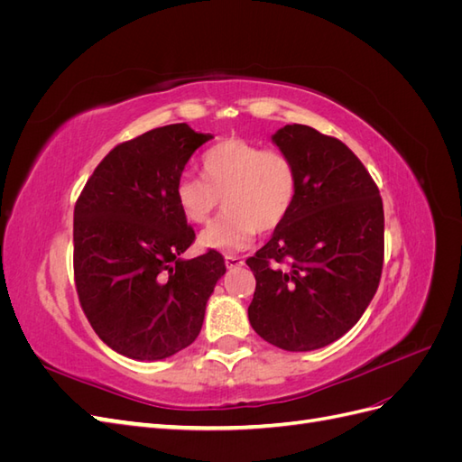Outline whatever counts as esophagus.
<instances>
[{"label":"esophagus","instance_id":"34e87169","mask_svg":"<svg viewBox=\"0 0 462 462\" xmlns=\"http://www.w3.org/2000/svg\"><path fill=\"white\" fill-rule=\"evenodd\" d=\"M226 265H227V270H236V268H241V265H245V260L239 256H226Z\"/></svg>","mask_w":462,"mask_h":462}]
</instances>
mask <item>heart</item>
<instances>
[{
	"mask_svg": "<svg viewBox=\"0 0 462 462\" xmlns=\"http://www.w3.org/2000/svg\"><path fill=\"white\" fill-rule=\"evenodd\" d=\"M204 183L183 175L175 185L180 214L202 226L223 199L221 216L200 233L199 245L219 254H235L270 233L289 216L297 194V171L287 153L229 138L209 148L200 162Z\"/></svg>",
	"mask_w": 462,
	"mask_h": 462,
	"instance_id": "1",
	"label": "heart"
}]
</instances>
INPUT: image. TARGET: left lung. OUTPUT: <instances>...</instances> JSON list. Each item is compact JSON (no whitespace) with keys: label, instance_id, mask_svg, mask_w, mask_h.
Here are the masks:
<instances>
[{"label":"left lung","instance_id":"left-lung-1","mask_svg":"<svg viewBox=\"0 0 462 462\" xmlns=\"http://www.w3.org/2000/svg\"><path fill=\"white\" fill-rule=\"evenodd\" d=\"M272 143L295 165L297 194L272 239L246 260L256 277L248 319L283 351H316L343 337L375 295L383 204L366 167L337 138L285 125Z\"/></svg>","mask_w":462,"mask_h":462}]
</instances>
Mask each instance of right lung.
<instances>
[{
    "label": "right lung",
    "instance_id": "add662e5",
    "mask_svg": "<svg viewBox=\"0 0 462 462\" xmlns=\"http://www.w3.org/2000/svg\"><path fill=\"white\" fill-rule=\"evenodd\" d=\"M212 134L187 123L111 150L75 206V282L82 310L109 348L133 360L183 351L226 273L219 253L185 260L194 231L175 202L190 156Z\"/></svg>",
    "mask_w": 462,
    "mask_h": 462
}]
</instances>
